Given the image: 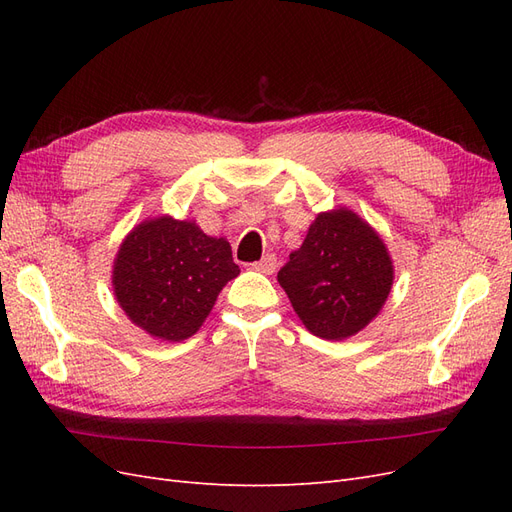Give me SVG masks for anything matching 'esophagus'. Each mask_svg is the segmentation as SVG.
I'll return each mask as SVG.
<instances>
[{
	"label": "esophagus",
	"mask_w": 512,
	"mask_h": 512,
	"mask_svg": "<svg viewBox=\"0 0 512 512\" xmlns=\"http://www.w3.org/2000/svg\"><path fill=\"white\" fill-rule=\"evenodd\" d=\"M252 267H254L256 271H260V273L271 275V273L277 269V258H275V254H267V256H262V260L254 262Z\"/></svg>",
	"instance_id": "34e87169"
}]
</instances>
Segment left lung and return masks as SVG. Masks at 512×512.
Returning a JSON list of instances; mask_svg holds the SVG:
<instances>
[{
	"label": "left lung",
	"instance_id": "left-lung-1",
	"mask_svg": "<svg viewBox=\"0 0 512 512\" xmlns=\"http://www.w3.org/2000/svg\"><path fill=\"white\" fill-rule=\"evenodd\" d=\"M277 282L307 331L339 342L378 316L393 286V262L378 232L339 207L318 213Z\"/></svg>",
	"mask_w": 512,
	"mask_h": 512
}]
</instances>
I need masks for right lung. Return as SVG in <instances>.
<instances>
[{
  "instance_id": "right-lung-1",
  "label": "right lung",
  "mask_w": 512,
  "mask_h": 512,
  "mask_svg": "<svg viewBox=\"0 0 512 512\" xmlns=\"http://www.w3.org/2000/svg\"><path fill=\"white\" fill-rule=\"evenodd\" d=\"M239 275L230 243L205 235L192 220H145L123 239L113 290L126 316L164 342L192 337L220 290Z\"/></svg>"
}]
</instances>
